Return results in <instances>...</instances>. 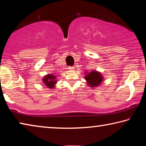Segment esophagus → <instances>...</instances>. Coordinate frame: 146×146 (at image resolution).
I'll return each instance as SVG.
<instances>
[{"label":"esophagus","mask_w":146,"mask_h":146,"mask_svg":"<svg viewBox=\"0 0 146 146\" xmlns=\"http://www.w3.org/2000/svg\"><path fill=\"white\" fill-rule=\"evenodd\" d=\"M68 69L70 70H73L74 69H75V67H74V66H69Z\"/></svg>","instance_id":"34e87169"}]
</instances>
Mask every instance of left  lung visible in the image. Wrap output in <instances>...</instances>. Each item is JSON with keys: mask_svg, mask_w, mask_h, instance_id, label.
<instances>
[{"mask_svg": "<svg viewBox=\"0 0 146 146\" xmlns=\"http://www.w3.org/2000/svg\"><path fill=\"white\" fill-rule=\"evenodd\" d=\"M85 79L87 81L88 85L91 88H95L100 84L103 81V78L100 73L97 71H92L89 73H88L85 76Z\"/></svg>", "mask_w": 146, "mask_h": 146, "instance_id": "1", "label": "left lung"}]
</instances>
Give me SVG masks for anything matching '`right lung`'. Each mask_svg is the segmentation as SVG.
Listing matches in <instances>:
<instances>
[{
  "instance_id": "1",
  "label": "right lung",
  "mask_w": 146,
  "mask_h": 146,
  "mask_svg": "<svg viewBox=\"0 0 146 146\" xmlns=\"http://www.w3.org/2000/svg\"><path fill=\"white\" fill-rule=\"evenodd\" d=\"M44 84H45L47 87L53 89L55 87V84L56 83V76L52 75V74H49L45 76L42 79Z\"/></svg>"
}]
</instances>
